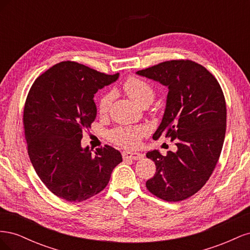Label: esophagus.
Listing matches in <instances>:
<instances>
[{
  "label": "esophagus",
  "mask_w": 250,
  "mask_h": 250,
  "mask_svg": "<svg viewBox=\"0 0 250 250\" xmlns=\"http://www.w3.org/2000/svg\"><path fill=\"white\" fill-rule=\"evenodd\" d=\"M122 156L124 160H133V161H139L144 157V155L140 152H130V151H123Z\"/></svg>",
  "instance_id": "1"
}]
</instances>
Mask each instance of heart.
Instances as JSON below:
<instances>
[{
  "mask_svg": "<svg viewBox=\"0 0 250 250\" xmlns=\"http://www.w3.org/2000/svg\"><path fill=\"white\" fill-rule=\"evenodd\" d=\"M123 88L126 94L141 106L151 104L155 98V89L149 82L138 77L128 78ZM113 99L111 93L104 94L98 103V111L100 115H106ZM148 132L146 126H121L109 132L110 140L119 146L126 148H133L138 146L142 137Z\"/></svg>",
  "mask_w": 250,
  "mask_h": 250,
  "instance_id": "obj_1",
  "label": "heart"
}]
</instances>
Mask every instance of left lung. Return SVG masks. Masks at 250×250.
Returning <instances> with one entry per match:
<instances>
[{
  "mask_svg": "<svg viewBox=\"0 0 250 250\" xmlns=\"http://www.w3.org/2000/svg\"><path fill=\"white\" fill-rule=\"evenodd\" d=\"M138 75L168 87L163 120L153 134L175 141L177 150L146 156L156 166L149 192L166 201H181L206 185L220 156L226 130V105L217 79L191 60H171Z\"/></svg>",
  "mask_w": 250,
  "mask_h": 250,
  "instance_id": "obj_1",
  "label": "left lung"
}]
</instances>
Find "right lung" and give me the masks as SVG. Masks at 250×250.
Listing matches in <instances>:
<instances>
[{
	"mask_svg": "<svg viewBox=\"0 0 250 250\" xmlns=\"http://www.w3.org/2000/svg\"><path fill=\"white\" fill-rule=\"evenodd\" d=\"M118 78L119 74L62 62L42 74L29 90L24 108L28 154L41 180L59 198L81 202L93 197L122 162L120 151L110 146L94 153L81 146L83 130L97 116L95 94Z\"/></svg>",
	"mask_w": 250,
	"mask_h": 250,
	"instance_id": "right-lung-1",
	"label": "right lung"
}]
</instances>
